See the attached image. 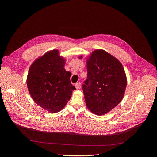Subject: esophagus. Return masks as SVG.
I'll list each match as a JSON object with an SVG mask.
<instances>
[{
    "label": "esophagus",
    "mask_w": 157,
    "mask_h": 157,
    "mask_svg": "<svg viewBox=\"0 0 157 157\" xmlns=\"http://www.w3.org/2000/svg\"><path fill=\"white\" fill-rule=\"evenodd\" d=\"M75 86V87H76V88H77V89H80V88H81V84H80V82L76 83Z\"/></svg>",
    "instance_id": "esophagus-1"
}]
</instances>
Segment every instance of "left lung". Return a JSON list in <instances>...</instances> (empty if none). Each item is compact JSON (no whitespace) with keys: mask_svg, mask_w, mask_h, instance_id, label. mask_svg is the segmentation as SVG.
I'll return each mask as SVG.
<instances>
[{"mask_svg":"<svg viewBox=\"0 0 157 157\" xmlns=\"http://www.w3.org/2000/svg\"><path fill=\"white\" fill-rule=\"evenodd\" d=\"M86 67L87 79L82 85L86 106L95 115H103L124 97L127 85L125 71L119 60L100 49L89 56Z\"/></svg>","mask_w":157,"mask_h":157,"instance_id":"8db88e82","label":"left lung"}]
</instances>
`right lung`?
Wrapping results in <instances>:
<instances>
[{"instance_id":"1","label":"right lung","mask_w":157,"mask_h":157,"mask_svg":"<svg viewBox=\"0 0 157 157\" xmlns=\"http://www.w3.org/2000/svg\"><path fill=\"white\" fill-rule=\"evenodd\" d=\"M65 64V59L59 50H53L37 58L28 72L27 85L32 99L50 113L62 110L76 89Z\"/></svg>"}]
</instances>
